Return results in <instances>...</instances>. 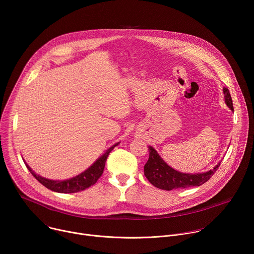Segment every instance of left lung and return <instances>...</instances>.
Returning a JSON list of instances; mask_svg holds the SVG:
<instances>
[{
  "mask_svg": "<svg viewBox=\"0 0 254 254\" xmlns=\"http://www.w3.org/2000/svg\"><path fill=\"white\" fill-rule=\"evenodd\" d=\"M225 103L233 112L232 98L229 93L228 88H223ZM150 157L147 164L143 167L144 176L149 180V182L155 187L171 191L173 189H185L192 186H201L213 176L220 166L219 162L212 170L200 173V174H186L181 173L173 168H171L158 154V152L153 148L149 147Z\"/></svg>",
  "mask_w": 254,
  "mask_h": 254,
  "instance_id": "8db88e82",
  "label": "left lung"
}]
</instances>
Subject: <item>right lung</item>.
Listing matches in <instances>:
<instances>
[{
	"mask_svg": "<svg viewBox=\"0 0 254 254\" xmlns=\"http://www.w3.org/2000/svg\"><path fill=\"white\" fill-rule=\"evenodd\" d=\"M119 143L120 142H117L116 144H114L113 147L108 149L87 170H85L78 176L68 179V180H62V181L56 180L55 181V180L46 179L44 177H41V176L36 174L27 165V163L25 161H24V163H25L26 167L28 168V170L30 171V173L35 177V179L38 180L43 186L50 189L51 191L58 192V193H65V194L66 193H76V192H80V191H83V190L89 188L90 186L94 185L97 182V180L100 178V176L103 173V169H104L105 162H106L108 155H110V153L115 149V147L118 146Z\"/></svg>",
	"mask_w": 254,
	"mask_h": 254,
	"instance_id": "obj_1",
	"label": "right lung"
}]
</instances>
